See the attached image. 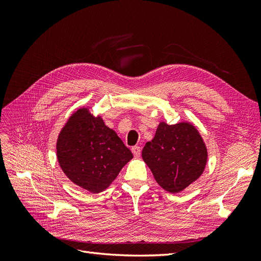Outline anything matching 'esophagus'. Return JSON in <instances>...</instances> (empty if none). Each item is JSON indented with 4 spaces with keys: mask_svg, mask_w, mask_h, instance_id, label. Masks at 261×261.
<instances>
[{
    "mask_svg": "<svg viewBox=\"0 0 261 261\" xmlns=\"http://www.w3.org/2000/svg\"><path fill=\"white\" fill-rule=\"evenodd\" d=\"M132 152H133L134 156H135V158H139V156H140V154H141L140 147H137V146L133 147V148H132Z\"/></svg>",
    "mask_w": 261,
    "mask_h": 261,
    "instance_id": "1",
    "label": "esophagus"
}]
</instances>
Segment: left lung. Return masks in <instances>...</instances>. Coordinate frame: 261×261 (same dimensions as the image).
<instances>
[{"mask_svg": "<svg viewBox=\"0 0 261 261\" xmlns=\"http://www.w3.org/2000/svg\"><path fill=\"white\" fill-rule=\"evenodd\" d=\"M141 155L156 183L164 191L177 194L200 177L208 151L200 133L191 122L175 125L160 122Z\"/></svg>", "mask_w": 261, "mask_h": 261, "instance_id": "obj_1", "label": "left lung"}]
</instances>
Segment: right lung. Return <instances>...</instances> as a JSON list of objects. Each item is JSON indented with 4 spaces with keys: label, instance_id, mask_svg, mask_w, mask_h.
<instances>
[{
    "label": "right lung",
    "instance_id": "obj_1",
    "mask_svg": "<svg viewBox=\"0 0 261 261\" xmlns=\"http://www.w3.org/2000/svg\"><path fill=\"white\" fill-rule=\"evenodd\" d=\"M57 158L70 181L91 194L103 192L133 159L115 130L83 107L68 117L57 140Z\"/></svg>",
    "mask_w": 261,
    "mask_h": 261
}]
</instances>
